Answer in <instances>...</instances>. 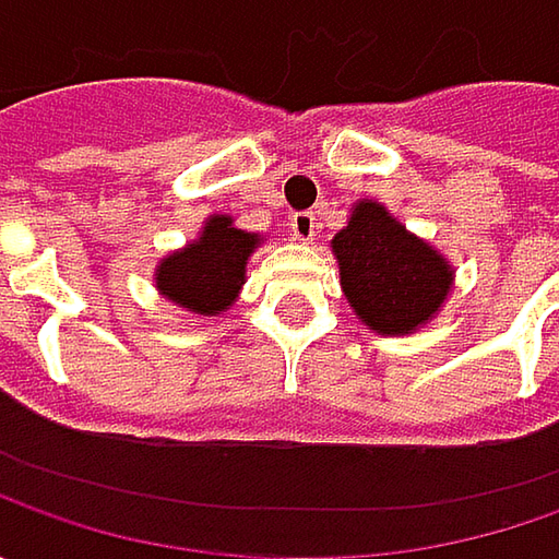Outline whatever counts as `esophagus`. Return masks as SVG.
<instances>
[{
    "instance_id": "obj_1",
    "label": "esophagus",
    "mask_w": 559,
    "mask_h": 559,
    "mask_svg": "<svg viewBox=\"0 0 559 559\" xmlns=\"http://www.w3.org/2000/svg\"><path fill=\"white\" fill-rule=\"evenodd\" d=\"M292 236L298 242H313V236H317V217H313V211H298L292 217Z\"/></svg>"
}]
</instances>
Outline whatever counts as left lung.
I'll list each match as a JSON object with an SVG mask.
<instances>
[{
  "mask_svg": "<svg viewBox=\"0 0 559 559\" xmlns=\"http://www.w3.org/2000/svg\"><path fill=\"white\" fill-rule=\"evenodd\" d=\"M355 317L376 335L429 326L454 292V264L376 199H357L330 242Z\"/></svg>",
  "mask_w": 559,
  "mask_h": 559,
  "instance_id": "8db88e82",
  "label": "left lung"
}]
</instances>
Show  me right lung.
<instances>
[{"mask_svg":"<svg viewBox=\"0 0 559 559\" xmlns=\"http://www.w3.org/2000/svg\"><path fill=\"white\" fill-rule=\"evenodd\" d=\"M261 242V233L239 229L229 214H211L192 242L155 264V289L192 317H217L236 305L248 258Z\"/></svg>","mask_w":559,"mask_h":559,"instance_id":"1","label":"right lung"}]
</instances>
